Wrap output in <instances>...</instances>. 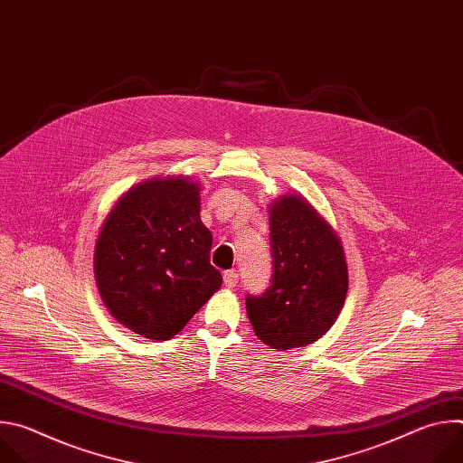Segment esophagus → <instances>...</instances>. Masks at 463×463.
<instances>
[{"label": "esophagus", "mask_w": 463, "mask_h": 463, "mask_svg": "<svg viewBox=\"0 0 463 463\" xmlns=\"http://www.w3.org/2000/svg\"><path fill=\"white\" fill-rule=\"evenodd\" d=\"M223 282H225V286H227L229 289L236 288V286H238V273H236L234 269L225 271V273H223Z\"/></svg>", "instance_id": "esophagus-1"}]
</instances>
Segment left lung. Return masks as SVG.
I'll return each mask as SVG.
<instances>
[{
    "mask_svg": "<svg viewBox=\"0 0 463 463\" xmlns=\"http://www.w3.org/2000/svg\"><path fill=\"white\" fill-rule=\"evenodd\" d=\"M273 279L245 307L256 337L273 350L315 343L337 320L348 293V266L337 232L302 195L269 209Z\"/></svg>",
    "mask_w": 463,
    "mask_h": 463,
    "instance_id": "1",
    "label": "left lung"
}]
</instances>
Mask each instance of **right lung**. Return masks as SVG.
<instances>
[{
    "label": "right lung",
    "instance_id": "add662e5",
    "mask_svg": "<svg viewBox=\"0 0 463 463\" xmlns=\"http://www.w3.org/2000/svg\"><path fill=\"white\" fill-rule=\"evenodd\" d=\"M200 184L154 177L115 203L95 243V280L111 317L146 339L177 335L220 288Z\"/></svg>",
    "mask_w": 463,
    "mask_h": 463
}]
</instances>
